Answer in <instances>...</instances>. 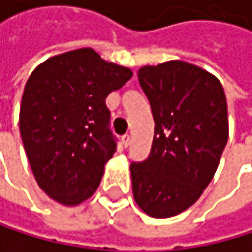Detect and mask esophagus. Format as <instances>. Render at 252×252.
<instances>
[{"label": "esophagus", "mask_w": 252, "mask_h": 252, "mask_svg": "<svg viewBox=\"0 0 252 252\" xmlns=\"http://www.w3.org/2000/svg\"><path fill=\"white\" fill-rule=\"evenodd\" d=\"M121 140H122V147H124V148H128V145H130V142H131V136H130V134H124V136L121 137Z\"/></svg>", "instance_id": "1"}]
</instances>
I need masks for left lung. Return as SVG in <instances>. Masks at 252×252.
Instances as JSON below:
<instances>
[{
  "label": "left lung",
  "instance_id": "left-lung-1",
  "mask_svg": "<svg viewBox=\"0 0 252 252\" xmlns=\"http://www.w3.org/2000/svg\"><path fill=\"white\" fill-rule=\"evenodd\" d=\"M154 118L147 160L131 163L133 195L153 218L189 209L212 181L228 140L227 98L201 67L171 60L137 72Z\"/></svg>",
  "mask_w": 252,
  "mask_h": 252
}]
</instances>
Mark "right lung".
Wrapping results in <instances>:
<instances>
[{"mask_svg": "<svg viewBox=\"0 0 252 252\" xmlns=\"http://www.w3.org/2000/svg\"><path fill=\"white\" fill-rule=\"evenodd\" d=\"M133 77L92 48L54 56L27 80L19 131L40 189L63 206H78L99 186L116 151L105 98Z\"/></svg>", "mask_w": 252, "mask_h": 252, "instance_id": "right-lung-1", "label": "right lung"}]
</instances>
